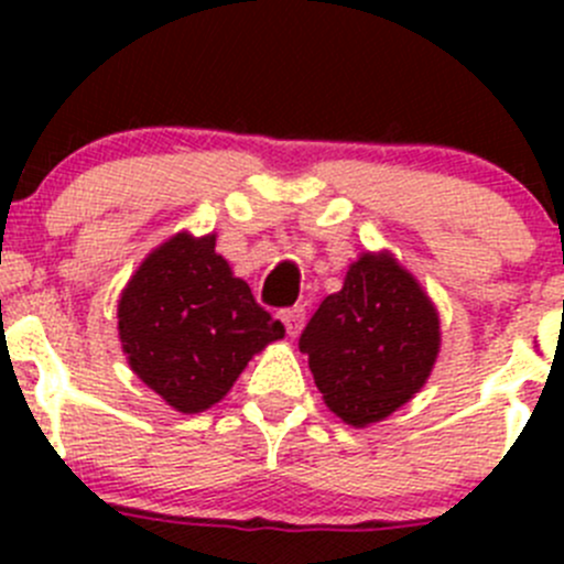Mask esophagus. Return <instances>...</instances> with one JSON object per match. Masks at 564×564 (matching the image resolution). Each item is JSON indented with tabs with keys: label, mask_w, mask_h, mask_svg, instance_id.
<instances>
[{
	"label": "esophagus",
	"mask_w": 564,
	"mask_h": 564,
	"mask_svg": "<svg viewBox=\"0 0 564 564\" xmlns=\"http://www.w3.org/2000/svg\"><path fill=\"white\" fill-rule=\"evenodd\" d=\"M281 322L286 324V333H289V335H297L300 329H303L305 308H303V305H294V308L281 311Z\"/></svg>",
	"instance_id": "34e87169"
}]
</instances>
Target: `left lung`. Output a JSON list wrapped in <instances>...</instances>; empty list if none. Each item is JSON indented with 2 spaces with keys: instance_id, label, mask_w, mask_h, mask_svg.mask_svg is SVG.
<instances>
[{
  "instance_id": "1",
  "label": "left lung",
  "mask_w": 564,
  "mask_h": 564,
  "mask_svg": "<svg viewBox=\"0 0 564 564\" xmlns=\"http://www.w3.org/2000/svg\"><path fill=\"white\" fill-rule=\"evenodd\" d=\"M440 314L390 253H362L344 289L318 305L300 335L324 403L344 423H379L431 377Z\"/></svg>"
}]
</instances>
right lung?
<instances>
[{"label": "right lung", "mask_w": 564, "mask_h": 564, "mask_svg": "<svg viewBox=\"0 0 564 564\" xmlns=\"http://www.w3.org/2000/svg\"><path fill=\"white\" fill-rule=\"evenodd\" d=\"M117 318L135 377L185 414L218 403L250 357L286 333L215 253V235L187 231L141 261Z\"/></svg>", "instance_id": "right-lung-1"}]
</instances>
